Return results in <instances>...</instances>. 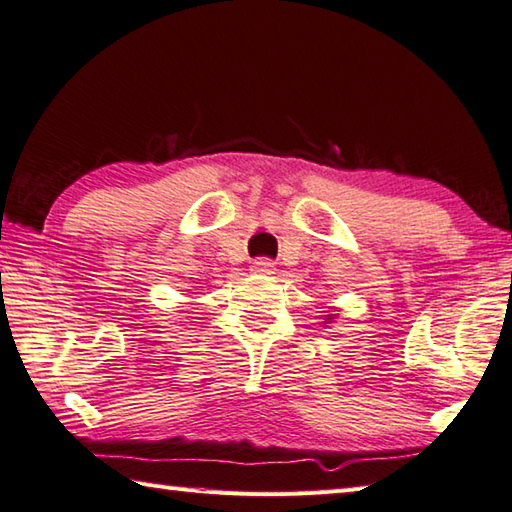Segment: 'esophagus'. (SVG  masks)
I'll use <instances>...</instances> for the list:
<instances>
[{
    "label": "esophagus",
    "instance_id": "1",
    "mask_svg": "<svg viewBox=\"0 0 512 512\" xmlns=\"http://www.w3.org/2000/svg\"><path fill=\"white\" fill-rule=\"evenodd\" d=\"M253 271L259 275H271L275 271V262L268 257H259L253 262Z\"/></svg>",
    "mask_w": 512,
    "mask_h": 512
}]
</instances>
